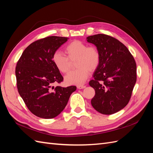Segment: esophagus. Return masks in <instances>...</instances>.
<instances>
[{
	"instance_id": "obj_1",
	"label": "esophagus",
	"mask_w": 153,
	"mask_h": 153,
	"mask_svg": "<svg viewBox=\"0 0 153 153\" xmlns=\"http://www.w3.org/2000/svg\"><path fill=\"white\" fill-rule=\"evenodd\" d=\"M77 87V88H79V89H82V88H85L86 87V86H85V85H78Z\"/></svg>"
}]
</instances>
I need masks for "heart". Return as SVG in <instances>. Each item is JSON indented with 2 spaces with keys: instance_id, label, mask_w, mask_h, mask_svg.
<instances>
[{
  "instance_id": "obj_1",
  "label": "heart",
  "mask_w": 153,
  "mask_h": 153,
  "mask_svg": "<svg viewBox=\"0 0 153 153\" xmlns=\"http://www.w3.org/2000/svg\"><path fill=\"white\" fill-rule=\"evenodd\" d=\"M67 56L60 51H55L52 56L54 65L60 72H68L71 61H76L77 69L68 73L65 77L68 85H80L83 84L89 75V72H94L100 62V54L94 46H88L79 40L70 42L66 46Z\"/></svg>"
}]
</instances>
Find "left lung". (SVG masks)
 Returning <instances> with one entry per match:
<instances>
[{
    "mask_svg": "<svg viewBox=\"0 0 153 153\" xmlns=\"http://www.w3.org/2000/svg\"><path fill=\"white\" fill-rule=\"evenodd\" d=\"M100 54V62L89 85L94 88L92 106L99 113L111 115L128 103L136 82V64L126 46L116 38L98 34L87 38Z\"/></svg>",
    "mask_w": 153,
    "mask_h": 153,
    "instance_id": "left-lung-1",
    "label": "left lung"
}]
</instances>
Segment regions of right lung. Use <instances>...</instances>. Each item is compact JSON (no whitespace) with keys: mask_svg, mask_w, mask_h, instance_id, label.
<instances>
[{"mask_svg":"<svg viewBox=\"0 0 153 153\" xmlns=\"http://www.w3.org/2000/svg\"><path fill=\"white\" fill-rule=\"evenodd\" d=\"M68 38L48 36L34 42L25 49L17 63L16 76L19 93L27 107L34 115L52 119L65 109L76 86L52 85L63 81L52 56Z\"/></svg>","mask_w":153,"mask_h":153,"instance_id":"1","label":"right lung"}]
</instances>
